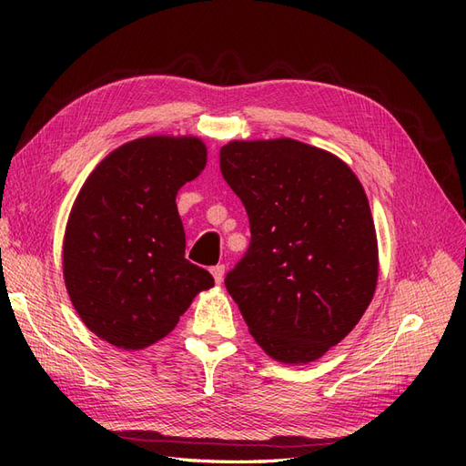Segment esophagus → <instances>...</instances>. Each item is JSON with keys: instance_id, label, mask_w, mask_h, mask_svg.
I'll use <instances>...</instances> for the list:
<instances>
[{"instance_id": "34e87169", "label": "esophagus", "mask_w": 466, "mask_h": 466, "mask_svg": "<svg viewBox=\"0 0 466 466\" xmlns=\"http://www.w3.org/2000/svg\"><path fill=\"white\" fill-rule=\"evenodd\" d=\"M211 276H214L216 284H221L223 281V276H225V266L223 264H218V266H211Z\"/></svg>"}]
</instances>
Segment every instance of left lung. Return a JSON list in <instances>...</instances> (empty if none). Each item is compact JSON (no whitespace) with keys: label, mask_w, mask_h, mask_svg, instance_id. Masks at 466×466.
Segmentation results:
<instances>
[{"label":"left lung","mask_w":466,"mask_h":466,"mask_svg":"<svg viewBox=\"0 0 466 466\" xmlns=\"http://www.w3.org/2000/svg\"><path fill=\"white\" fill-rule=\"evenodd\" d=\"M219 168L250 223L248 248L225 288L268 356L319 360L356 327L375 293L368 196L332 153L288 137L223 146Z\"/></svg>","instance_id":"8db88e82"}]
</instances>
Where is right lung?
<instances>
[{
	"instance_id": "1",
	"label": "right lung",
	"mask_w": 466,
	"mask_h": 466,
	"mask_svg": "<svg viewBox=\"0 0 466 466\" xmlns=\"http://www.w3.org/2000/svg\"><path fill=\"white\" fill-rule=\"evenodd\" d=\"M204 167L198 137H142L112 151L79 190L64 238L66 288L81 320L108 344H155L214 286L185 258L175 202Z\"/></svg>"
}]
</instances>
